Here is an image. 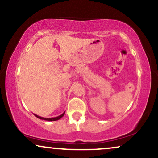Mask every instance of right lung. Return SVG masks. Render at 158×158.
<instances>
[{"instance_id":"1","label":"right lung","mask_w":158,"mask_h":158,"mask_svg":"<svg viewBox=\"0 0 158 158\" xmlns=\"http://www.w3.org/2000/svg\"><path fill=\"white\" fill-rule=\"evenodd\" d=\"M64 114H65V111L62 114H61V115L58 116V117H52V118H44V117H39V116L36 115V114H34V115H35V117H37V118L41 119H44V120H47V121H56V120H59V119H61V117H62L64 115Z\"/></svg>"}]
</instances>
